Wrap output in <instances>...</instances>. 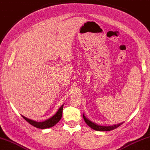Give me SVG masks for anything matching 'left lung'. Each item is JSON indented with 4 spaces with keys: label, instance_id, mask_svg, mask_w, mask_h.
I'll use <instances>...</instances> for the list:
<instances>
[{
    "label": "left lung",
    "instance_id": "1",
    "mask_svg": "<svg viewBox=\"0 0 150 150\" xmlns=\"http://www.w3.org/2000/svg\"><path fill=\"white\" fill-rule=\"evenodd\" d=\"M83 119H84L85 123H86L91 128V129L96 130V131H99V132H108V131L115 129L117 127H120L121 125L123 124V123H118V124L110 125V126H103V125H99L98 124H96V123L90 121L89 119L85 117L84 114L83 115Z\"/></svg>",
    "mask_w": 150,
    "mask_h": 150
}]
</instances>
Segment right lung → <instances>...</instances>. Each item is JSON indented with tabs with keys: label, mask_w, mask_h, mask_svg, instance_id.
<instances>
[{
	"label": "right lung",
	"mask_w": 150,
	"mask_h": 150,
	"mask_svg": "<svg viewBox=\"0 0 150 150\" xmlns=\"http://www.w3.org/2000/svg\"><path fill=\"white\" fill-rule=\"evenodd\" d=\"M63 105H61L58 111H57V113L54 114L53 117H50L48 120L44 121V122H38L36 121L30 120L27 117H25V116L22 115V117L25 119V120L27 121L28 123H29L30 125H33V126L39 128V129H47V128H49L54 126L56 123H57L60 120L62 117V113H63Z\"/></svg>",
	"instance_id": "add662e5"
}]
</instances>
